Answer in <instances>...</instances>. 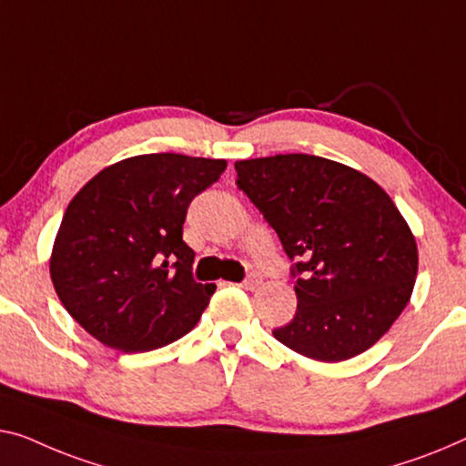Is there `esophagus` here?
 Returning <instances> with one entry per match:
<instances>
[{
  "label": "esophagus",
  "mask_w": 466,
  "mask_h": 466,
  "mask_svg": "<svg viewBox=\"0 0 466 466\" xmlns=\"http://www.w3.org/2000/svg\"><path fill=\"white\" fill-rule=\"evenodd\" d=\"M259 284H261V276L257 272H251L245 278V280H242V287L245 289H255V287H259Z\"/></svg>",
  "instance_id": "1"
}]
</instances>
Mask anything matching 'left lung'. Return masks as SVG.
<instances>
[{"mask_svg":"<svg viewBox=\"0 0 466 466\" xmlns=\"http://www.w3.org/2000/svg\"><path fill=\"white\" fill-rule=\"evenodd\" d=\"M234 167L236 186L295 261L297 311L274 337L320 362L372 347L410 301L419 269L416 240L389 194L364 173L314 155Z\"/></svg>","mask_w":466,"mask_h":466,"instance_id":"1","label":"left lung"}]
</instances>
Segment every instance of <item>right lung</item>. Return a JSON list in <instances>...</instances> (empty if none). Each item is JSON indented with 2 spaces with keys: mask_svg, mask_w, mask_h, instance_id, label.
I'll use <instances>...</instances> for the list:
<instances>
[{
  "mask_svg": "<svg viewBox=\"0 0 466 466\" xmlns=\"http://www.w3.org/2000/svg\"><path fill=\"white\" fill-rule=\"evenodd\" d=\"M224 158L161 152L102 169L68 203L50 274L65 309L100 343L150 351L190 332L215 284L192 278L184 221Z\"/></svg>",
  "mask_w": 466,
  "mask_h": 466,
  "instance_id": "add662e5",
  "label": "right lung"
}]
</instances>
